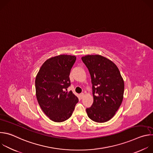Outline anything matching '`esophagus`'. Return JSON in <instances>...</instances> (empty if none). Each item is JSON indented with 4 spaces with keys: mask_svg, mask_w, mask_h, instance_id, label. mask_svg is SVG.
Here are the masks:
<instances>
[{
    "mask_svg": "<svg viewBox=\"0 0 153 153\" xmlns=\"http://www.w3.org/2000/svg\"><path fill=\"white\" fill-rule=\"evenodd\" d=\"M80 95V97H81V98H83V97H84V96H85V94L82 93H81Z\"/></svg>",
    "mask_w": 153,
    "mask_h": 153,
    "instance_id": "obj_1",
    "label": "esophagus"
}]
</instances>
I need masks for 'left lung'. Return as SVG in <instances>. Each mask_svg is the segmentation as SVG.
<instances>
[{
  "label": "left lung",
  "mask_w": 153,
  "mask_h": 153,
  "mask_svg": "<svg viewBox=\"0 0 153 153\" xmlns=\"http://www.w3.org/2000/svg\"><path fill=\"white\" fill-rule=\"evenodd\" d=\"M88 69L94 101L86 111L92 120L103 123L110 120L119 108L123 98L124 82L116 65L100 55L82 57Z\"/></svg>",
  "instance_id": "left-lung-1"
}]
</instances>
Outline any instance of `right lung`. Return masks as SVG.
Here are the masks:
<instances>
[{"label": "right lung", "mask_w": 153, "mask_h": 153, "mask_svg": "<svg viewBox=\"0 0 153 153\" xmlns=\"http://www.w3.org/2000/svg\"><path fill=\"white\" fill-rule=\"evenodd\" d=\"M76 57L59 55L47 60L35 80L36 97L44 113L51 120L62 122L69 119L79 99L71 91L70 74Z\"/></svg>", "instance_id": "obj_1"}]
</instances>
